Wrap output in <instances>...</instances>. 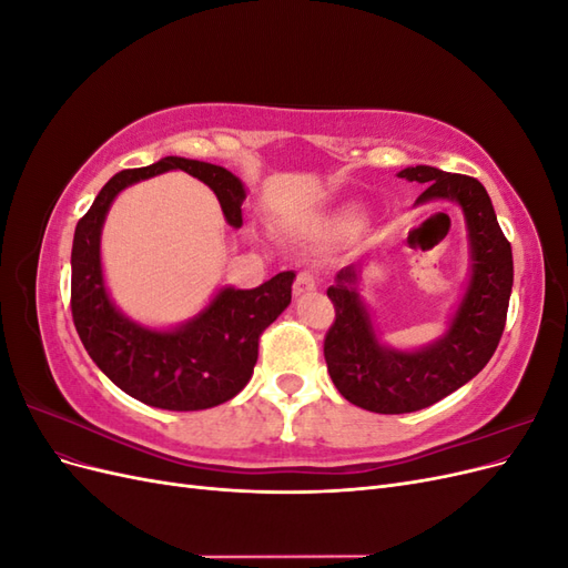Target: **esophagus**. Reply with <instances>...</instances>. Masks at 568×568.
I'll return each instance as SVG.
<instances>
[{"label": "esophagus", "instance_id": "esophagus-1", "mask_svg": "<svg viewBox=\"0 0 568 568\" xmlns=\"http://www.w3.org/2000/svg\"><path fill=\"white\" fill-rule=\"evenodd\" d=\"M317 288V280H315V274L313 272H301L298 277H296V282H294V294L296 296H307V294H313V291Z\"/></svg>", "mask_w": 568, "mask_h": 568}]
</instances>
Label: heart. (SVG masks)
Here are the masks:
<instances>
[{
	"label": "heart",
	"instance_id": "heart-1",
	"mask_svg": "<svg viewBox=\"0 0 568 568\" xmlns=\"http://www.w3.org/2000/svg\"><path fill=\"white\" fill-rule=\"evenodd\" d=\"M359 215H363L359 205H355V203L341 205L338 211H334V215L324 220V232L329 236H346L359 225Z\"/></svg>",
	"mask_w": 568,
	"mask_h": 568
}]
</instances>
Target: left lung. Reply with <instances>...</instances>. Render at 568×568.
<instances>
[{
	"mask_svg": "<svg viewBox=\"0 0 568 568\" xmlns=\"http://www.w3.org/2000/svg\"><path fill=\"white\" fill-rule=\"evenodd\" d=\"M398 178L426 184L417 205H459L467 225L469 280L436 341L419 348H395L374 326L369 305L357 288L363 265L336 272L326 288L336 307V322L324 338L326 369L343 398L379 415L424 409L471 382L500 343L514 282L511 246L497 225L484 184L432 165L405 168Z\"/></svg>",
	"mask_w": 568,
	"mask_h": 568,
	"instance_id": "left-lung-1",
	"label": "left lung"
}]
</instances>
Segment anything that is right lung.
<instances>
[{
  "instance_id": "1",
  "label": "right lung",
  "mask_w": 568,
  "mask_h": 568,
  "mask_svg": "<svg viewBox=\"0 0 568 568\" xmlns=\"http://www.w3.org/2000/svg\"><path fill=\"white\" fill-rule=\"evenodd\" d=\"M170 170L213 189L227 225L242 227L246 186L227 168L165 156L123 170L97 194L78 222L71 253V311L84 351L109 379L151 407L192 412L227 403L253 376L257 338L291 303L294 272H280L255 288L220 286L201 311L173 326H149L113 303L101 265V232L120 192Z\"/></svg>"
}]
</instances>
